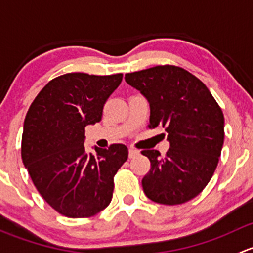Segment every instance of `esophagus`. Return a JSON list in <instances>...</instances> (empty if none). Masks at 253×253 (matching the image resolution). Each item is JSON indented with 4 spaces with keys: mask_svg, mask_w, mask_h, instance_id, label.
Masks as SVG:
<instances>
[{
    "mask_svg": "<svg viewBox=\"0 0 253 253\" xmlns=\"http://www.w3.org/2000/svg\"><path fill=\"white\" fill-rule=\"evenodd\" d=\"M136 155H139V151L135 150V148H129V158L135 157Z\"/></svg>",
    "mask_w": 253,
    "mask_h": 253,
    "instance_id": "34e87169",
    "label": "esophagus"
}]
</instances>
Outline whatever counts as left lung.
Segmentation results:
<instances>
[{"label": "left lung", "mask_w": 253, "mask_h": 253, "mask_svg": "<svg viewBox=\"0 0 253 253\" xmlns=\"http://www.w3.org/2000/svg\"><path fill=\"white\" fill-rule=\"evenodd\" d=\"M126 82L150 105V126L165 127L169 150H145L151 169L142 179L146 196L180 205L210 183L222 152L224 116L207 86L180 67L157 66L127 73Z\"/></svg>", "instance_id": "obj_1"}]
</instances>
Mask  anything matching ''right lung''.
I'll return each instance as SVG.
<instances>
[{
	"mask_svg": "<svg viewBox=\"0 0 253 253\" xmlns=\"http://www.w3.org/2000/svg\"><path fill=\"white\" fill-rule=\"evenodd\" d=\"M123 74L68 73L39 92L24 121L22 160L47 204L69 218L97 214L111 202L113 178L127 160L126 145L84 147L85 126L101 121Z\"/></svg>",
	"mask_w": 253,
	"mask_h": 253,
	"instance_id": "right-lung-1",
	"label": "right lung"
}]
</instances>
